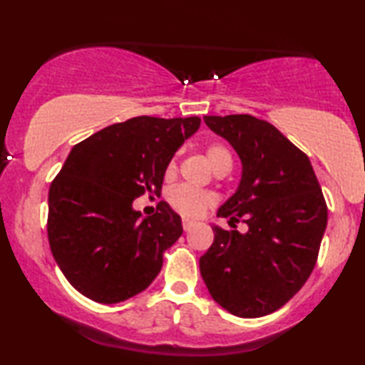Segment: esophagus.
<instances>
[{
	"mask_svg": "<svg viewBox=\"0 0 365 365\" xmlns=\"http://www.w3.org/2000/svg\"><path fill=\"white\" fill-rule=\"evenodd\" d=\"M194 226V221H189V219H182V229L184 231H191Z\"/></svg>",
	"mask_w": 365,
	"mask_h": 365,
	"instance_id": "obj_1",
	"label": "esophagus"
}]
</instances>
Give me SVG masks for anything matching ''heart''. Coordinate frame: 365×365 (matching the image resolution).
Instances as JSON below:
<instances>
[{
	"label": "heart",
	"instance_id": "1",
	"mask_svg": "<svg viewBox=\"0 0 365 365\" xmlns=\"http://www.w3.org/2000/svg\"><path fill=\"white\" fill-rule=\"evenodd\" d=\"M206 159L216 173H227L232 168V154L224 144H211L206 148ZM176 171V161H171L168 166V174ZM169 204L179 214L187 217H199L206 212V209L214 206L216 196L212 192L194 191L186 186H178L169 191Z\"/></svg>",
	"mask_w": 365,
	"mask_h": 365
}]
</instances>
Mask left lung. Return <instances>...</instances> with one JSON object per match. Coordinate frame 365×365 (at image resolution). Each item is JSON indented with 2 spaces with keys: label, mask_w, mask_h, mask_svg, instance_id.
I'll use <instances>...</instances> for the list:
<instances>
[{
  "label": "left lung",
  "mask_w": 365,
  "mask_h": 365,
  "mask_svg": "<svg viewBox=\"0 0 365 365\" xmlns=\"http://www.w3.org/2000/svg\"><path fill=\"white\" fill-rule=\"evenodd\" d=\"M242 163L236 194L219 207L232 231L214 226L199 259L214 301L237 317L267 316L296 296L317 262L327 204L307 154L271 123L249 114L204 116ZM242 220L248 232L235 231Z\"/></svg>",
  "instance_id": "left-lung-1"
}]
</instances>
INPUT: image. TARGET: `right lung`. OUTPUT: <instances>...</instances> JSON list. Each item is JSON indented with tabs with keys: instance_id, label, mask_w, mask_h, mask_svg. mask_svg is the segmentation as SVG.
Masks as SVG:
<instances>
[{
	"instance_id": "obj_1",
	"label": "right lung",
	"mask_w": 365,
	"mask_h": 365,
	"mask_svg": "<svg viewBox=\"0 0 365 365\" xmlns=\"http://www.w3.org/2000/svg\"><path fill=\"white\" fill-rule=\"evenodd\" d=\"M201 119L138 116L94 133L71 149L49 186L48 239L64 277L83 296L116 304L143 292L181 237L168 202L141 219L133 201L159 194L174 153Z\"/></svg>"
}]
</instances>
